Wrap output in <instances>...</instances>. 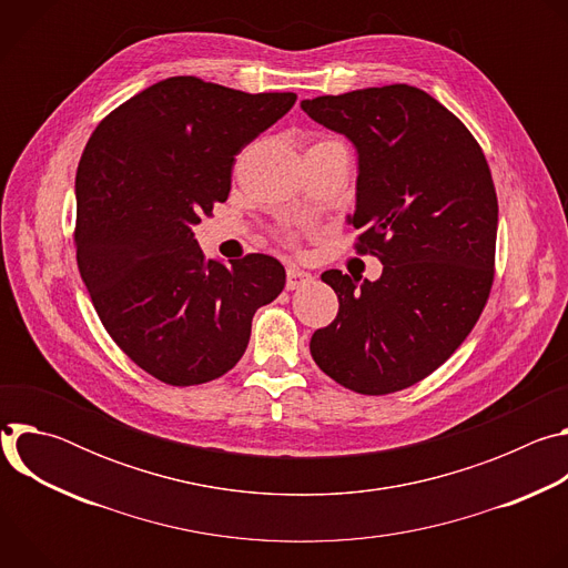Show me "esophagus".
Instances as JSON below:
<instances>
[{
  "label": "esophagus",
  "mask_w": 568,
  "mask_h": 568,
  "mask_svg": "<svg viewBox=\"0 0 568 568\" xmlns=\"http://www.w3.org/2000/svg\"><path fill=\"white\" fill-rule=\"evenodd\" d=\"M310 283H312V274H307L298 267H287V283H285L287 290H298V287H305Z\"/></svg>",
  "instance_id": "1"
}]
</instances>
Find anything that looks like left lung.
Masks as SVG:
<instances>
[{
  "label": "left lung",
  "instance_id": "obj_1",
  "mask_svg": "<svg viewBox=\"0 0 568 568\" xmlns=\"http://www.w3.org/2000/svg\"><path fill=\"white\" fill-rule=\"evenodd\" d=\"M301 110L355 145V250L384 265L377 281L321 274L339 312L312 335V359L355 393L402 390L452 357L490 296L499 204L488 161L412 85L318 97Z\"/></svg>",
  "mask_w": 568,
  "mask_h": 568
}]
</instances>
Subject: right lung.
I'll return each mask as SVG.
<instances>
[{
	"mask_svg": "<svg viewBox=\"0 0 568 568\" xmlns=\"http://www.w3.org/2000/svg\"><path fill=\"white\" fill-rule=\"evenodd\" d=\"M294 103L292 92L173 75L108 114L80 156V276L116 346L161 382L193 386L231 371L256 310L285 287L272 256L206 261L193 226L229 197L235 154Z\"/></svg>",
	"mask_w": 568,
	"mask_h": 568,
	"instance_id": "add662e5",
	"label": "right lung"
}]
</instances>
